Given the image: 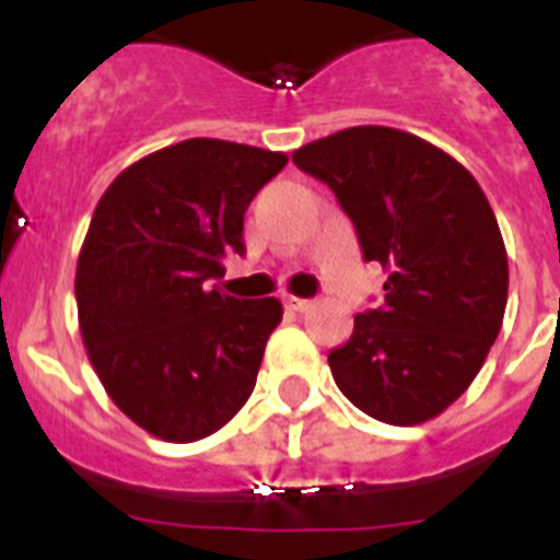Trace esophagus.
Wrapping results in <instances>:
<instances>
[{"label":"esophagus","mask_w":560,"mask_h":560,"mask_svg":"<svg viewBox=\"0 0 560 560\" xmlns=\"http://www.w3.org/2000/svg\"><path fill=\"white\" fill-rule=\"evenodd\" d=\"M288 307H293V311H307V307H311V299L288 296Z\"/></svg>","instance_id":"34e87169"}]
</instances>
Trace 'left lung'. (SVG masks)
Here are the masks:
<instances>
[{"label":"left lung","mask_w":560,"mask_h":560,"mask_svg":"<svg viewBox=\"0 0 560 560\" xmlns=\"http://www.w3.org/2000/svg\"><path fill=\"white\" fill-rule=\"evenodd\" d=\"M293 162L331 188L363 258L389 272L381 305L328 354L334 381L383 424L430 421L468 389L503 325L509 258L486 194L453 156L395 127H349Z\"/></svg>","instance_id":"left-lung-1"}]
</instances>
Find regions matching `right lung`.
Listing matches in <instances>:
<instances>
[{
	"label": "right lung",
	"instance_id": "obj_1",
	"mask_svg": "<svg viewBox=\"0 0 560 560\" xmlns=\"http://www.w3.org/2000/svg\"><path fill=\"white\" fill-rule=\"evenodd\" d=\"M284 165L186 139L121 171L95 206L74 272L83 346L113 404L156 439H206L253 395L281 302L211 281L244 253L246 206Z\"/></svg>",
	"mask_w": 560,
	"mask_h": 560
}]
</instances>
